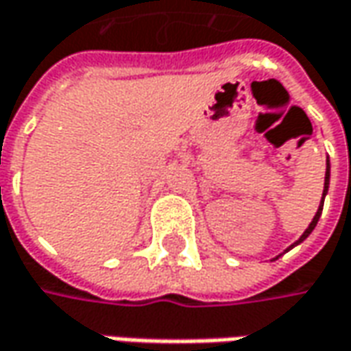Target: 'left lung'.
<instances>
[{
  "mask_svg": "<svg viewBox=\"0 0 351 351\" xmlns=\"http://www.w3.org/2000/svg\"><path fill=\"white\" fill-rule=\"evenodd\" d=\"M328 186H330V160L326 159V176H324V192H322V200H320V206H318V210H316V214H314L313 221H311V223H308V228L304 230V234L298 237L297 241H295V243H293L291 247H287V250H285V253L289 252V250H293V247H297L298 243H302V241H304L306 237L313 234V230H314V228H316V223H318V220H320V214H322V206H324V198H326V194H328ZM281 255H282V253H281ZM275 259H279V255H277Z\"/></svg>",
  "mask_w": 351,
  "mask_h": 351,
  "instance_id": "obj_1",
  "label": "left lung"
}]
</instances>
